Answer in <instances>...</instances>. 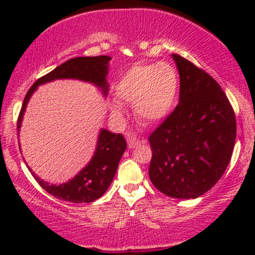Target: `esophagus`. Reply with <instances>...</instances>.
<instances>
[{"label":"esophagus","mask_w":255,"mask_h":255,"mask_svg":"<svg viewBox=\"0 0 255 255\" xmlns=\"http://www.w3.org/2000/svg\"><path fill=\"white\" fill-rule=\"evenodd\" d=\"M141 142H142L141 140L136 139L135 136H130V135L127 136V144H128V147H129V148L136 147V146L141 144Z\"/></svg>","instance_id":"34e87169"}]
</instances>
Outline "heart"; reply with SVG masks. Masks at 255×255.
<instances>
[{"label": "heart", "instance_id": "1", "mask_svg": "<svg viewBox=\"0 0 255 255\" xmlns=\"http://www.w3.org/2000/svg\"><path fill=\"white\" fill-rule=\"evenodd\" d=\"M180 78L169 63L136 64L120 78L115 96L121 103L134 105L135 115L146 124H159L170 116L177 104ZM116 119L125 116L118 103L111 104Z\"/></svg>", "mask_w": 255, "mask_h": 255}]
</instances>
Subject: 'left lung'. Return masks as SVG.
I'll list each match as a JSON object with an SVG mask.
<instances>
[{
  "label": "left lung",
  "instance_id": "1",
  "mask_svg": "<svg viewBox=\"0 0 255 255\" xmlns=\"http://www.w3.org/2000/svg\"><path fill=\"white\" fill-rule=\"evenodd\" d=\"M180 74V101L148 137L151 182L176 199H195L223 176L236 139V119L217 81L171 55Z\"/></svg>",
  "mask_w": 255,
  "mask_h": 255
}]
</instances>
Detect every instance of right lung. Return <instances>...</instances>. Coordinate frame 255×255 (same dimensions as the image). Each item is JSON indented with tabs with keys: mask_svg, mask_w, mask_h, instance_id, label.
Instances as JSON below:
<instances>
[{
	"mask_svg": "<svg viewBox=\"0 0 255 255\" xmlns=\"http://www.w3.org/2000/svg\"><path fill=\"white\" fill-rule=\"evenodd\" d=\"M110 60V56L75 57L60 64L52 72L38 79L25 96L21 111L17 119V134L21 127L28 101L39 85L51 83L58 79H74V80L93 84L102 91L105 97L109 91L107 75L109 73ZM126 148H127V142L122 134L111 133L110 130L101 128L95 153L89 164L85 165L74 177L67 182L61 184L49 183L38 177L30 168L28 170L36 178L37 182L55 198L74 204L92 203L101 198L109 188Z\"/></svg>",
	"mask_w": 255,
	"mask_h": 255,
	"instance_id": "1",
	"label": "right lung"
}]
</instances>
